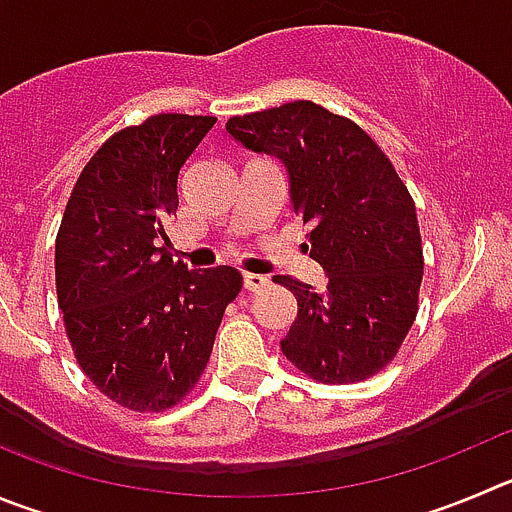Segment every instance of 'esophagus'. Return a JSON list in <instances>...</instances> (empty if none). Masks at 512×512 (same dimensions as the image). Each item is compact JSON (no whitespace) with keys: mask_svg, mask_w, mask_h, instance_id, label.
Listing matches in <instances>:
<instances>
[{"mask_svg":"<svg viewBox=\"0 0 512 512\" xmlns=\"http://www.w3.org/2000/svg\"><path fill=\"white\" fill-rule=\"evenodd\" d=\"M242 280H245V288L250 290V293H260V290H265L267 285H270V278H265V275H255V272H245Z\"/></svg>","mask_w":512,"mask_h":512,"instance_id":"obj_1","label":"esophagus"}]
</instances>
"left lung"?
Here are the masks:
<instances>
[{
	"mask_svg": "<svg viewBox=\"0 0 512 512\" xmlns=\"http://www.w3.org/2000/svg\"><path fill=\"white\" fill-rule=\"evenodd\" d=\"M227 133L288 174L290 207L310 224L326 285L275 275L298 300L280 341L310 379L353 384L379 374L417 318L422 237L417 209L374 138L310 100L234 116Z\"/></svg>",
	"mask_w": 512,
	"mask_h": 512,
	"instance_id": "1",
	"label": "left lung"
}]
</instances>
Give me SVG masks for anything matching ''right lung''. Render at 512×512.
Masks as SVG:
<instances>
[{
    "instance_id": "1",
    "label": "right lung",
    "mask_w": 512,
    "mask_h": 512,
    "mask_svg": "<svg viewBox=\"0 0 512 512\" xmlns=\"http://www.w3.org/2000/svg\"><path fill=\"white\" fill-rule=\"evenodd\" d=\"M214 116L161 113L111 136L85 164L55 242V285L83 374L121 407L164 412L204 374L234 267L166 255L181 166Z\"/></svg>"
}]
</instances>
